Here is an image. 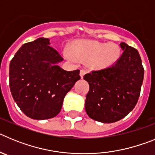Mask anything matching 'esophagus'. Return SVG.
Returning a JSON list of instances; mask_svg holds the SVG:
<instances>
[{
    "instance_id": "1",
    "label": "esophagus",
    "mask_w": 155,
    "mask_h": 155,
    "mask_svg": "<svg viewBox=\"0 0 155 155\" xmlns=\"http://www.w3.org/2000/svg\"><path fill=\"white\" fill-rule=\"evenodd\" d=\"M85 74H86V71H84V70H81L80 76H81V78H84V75Z\"/></svg>"
}]
</instances>
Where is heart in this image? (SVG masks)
I'll return each mask as SVG.
<instances>
[{
	"label": "heart",
	"instance_id": "obj_1",
	"mask_svg": "<svg viewBox=\"0 0 155 155\" xmlns=\"http://www.w3.org/2000/svg\"><path fill=\"white\" fill-rule=\"evenodd\" d=\"M63 54L66 59L85 61L86 65L93 70L107 68L118 61L121 54L120 46L113 42L103 43L95 40L80 39L72 43L71 50L64 49Z\"/></svg>",
	"mask_w": 155,
	"mask_h": 155
}]
</instances>
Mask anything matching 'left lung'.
<instances>
[{
    "mask_svg": "<svg viewBox=\"0 0 155 155\" xmlns=\"http://www.w3.org/2000/svg\"><path fill=\"white\" fill-rule=\"evenodd\" d=\"M120 47L124 53L114 65L84 76L89 84L86 113L103 124L124 118L135 107L140 94L144 70L139 53L125 42Z\"/></svg>",
    "mask_w": 155,
    "mask_h": 155,
    "instance_id": "obj_1",
    "label": "left lung"
}]
</instances>
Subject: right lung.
Returning a JSON list of instances; mask_svg holds the SVG:
<instances>
[{"label": "right lung", "mask_w": 155, "mask_h": 155, "mask_svg": "<svg viewBox=\"0 0 155 155\" xmlns=\"http://www.w3.org/2000/svg\"><path fill=\"white\" fill-rule=\"evenodd\" d=\"M50 45L47 38L25 43L10 63L12 97L22 113L33 120L58 115L65 95L81 78L79 70L67 71L58 66L64 59Z\"/></svg>", "instance_id": "add662e5"}]
</instances>
